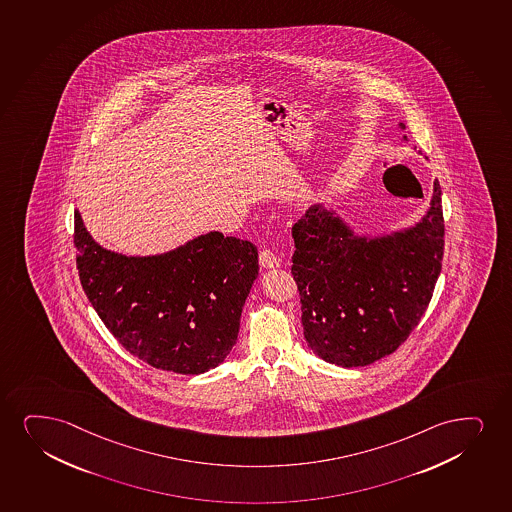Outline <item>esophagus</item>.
<instances>
[{
  "label": "esophagus",
  "mask_w": 512,
  "mask_h": 512,
  "mask_svg": "<svg viewBox=\"0 0 512 512\" xmlns=\"http://www.w3.org/2000/svg\"><path fill=\"white\" fill-rule=\"evenodd\" d=\"M259 262L262 267L265 269H274V267H279L281 265V260H279L278 255L271 248H264V250H260L259 253Z\"/></svg>",
  "instance_id": "obj_1"
}]
</instances>
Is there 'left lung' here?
<instances>
[{"instance_id":"left-lung-1","label":"left lung","mask_w":512,"mask_h":512,"mask_svg":"<svg viewBox=\"0 0 512 512\" xmlns=\"http://www.w3.org/2000/svg\"><path fill=\"white\" fill-rule=\"evenodd\" d=\"M291 234L309 347L329 364L367 366L393 354L428 309L442 271V188L436 179L428 212L412 228L359 236L317 203Z\"/></svg>"}]
</instances>
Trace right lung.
<instances>
[{
    "instance_id": "add662e5",
    "label": "right lung",
    "mask_w": 512,
    "mask_h": 512,
    "mask_svg": "<svg viewBox=\"0 0 512 512\" xmlns=\"http://www.w3.org/2000/svg\"><path fill=\"white\" fill-rule=\"evenodd\" d=\"M84 293L129 354L157 369L202 374L228 357L259 276V252L219 231L171 252L127 257L100 247L74 214Z\"/></svg>"
}]
</instances>
